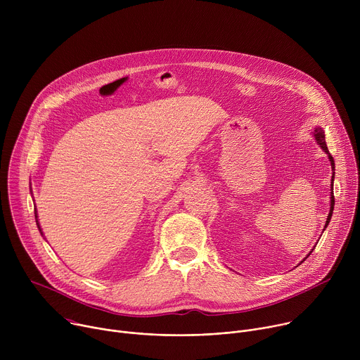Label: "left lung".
Masks as SVG:
<instances>
[{"label":"left lung","mask_w":360,"mask_h":360,"mask_svg":"<svg viewBox=\"0 0 360 360\" xmlns=\"http://www.w3.org/2000/svg\"><path fill=\"white\" fill-rule=\"evenodd\" d=\"M314 136H315V139H316V142L319 143V146L328 153V158H329V161H330V167H332V171H335V161H333V157L330 155L329 153V149H328V145H326V142H325V132H323V129L321 128V127H316L315 129H314ZM333 179H335V172H333V175H332V193H330V211H329V215H328V218H326V222H325V228L329 225V222H330V218H332V214H333V208H335V196H333ZM325 228H323V231H325ZM314 249H315V246H314ZM312 249V250H314ZM312 250L309 252V255L312 253ZM307 255V256H309ZM304 261V259H303ZM302 261V262H303Z\"/></svg>","instance_id":"obj_1"}]
</instances>
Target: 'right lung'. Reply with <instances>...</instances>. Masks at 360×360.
Listing matches in <instances>:
<instances>
[{"instance_id": "obj_1", "label": "right lung", "mask_w": 360, "mask_h": 360, "mask_svg": "<svg viewBox=\"0 0 360 360\" xmlns=\"http://www.w3.org/2000/svg\"><path fill=\"white\" fill-rule=\"evenodd\" d=\"M35 218H37V212H35ZM37 225H38V229H39V232H41V228H39V224H38V221H37ZM42 233V232H41Z\"/></svg>"}]
</instances>
